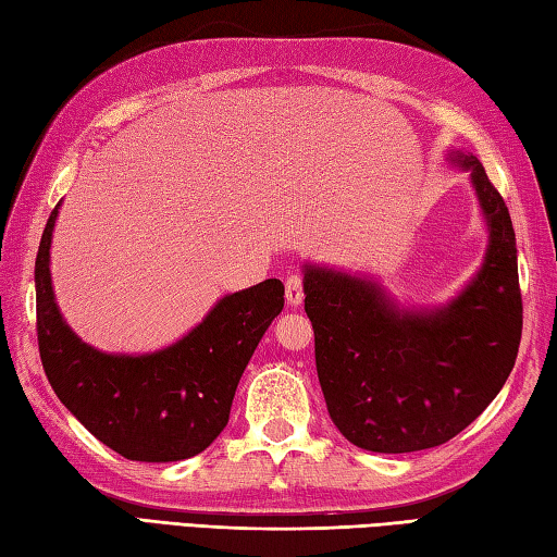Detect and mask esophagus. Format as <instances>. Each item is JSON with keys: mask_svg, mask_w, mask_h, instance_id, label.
I'll list each match as a JSON object with an SVG mask.
<instances>
[{"mask_svg": "<svg viewBox=\"0 0 557 557\" xmlns=\"http://www.w3.org/2000/svg\"><path fill=\"white\" fill-rule=\"evenodd\" d=\"M286 300H288L290 308L300 306V302H302V276H298V274L288 276V281H286Z\"/></svg>", "mask_w": 557, "mask_h": 557, "instance_id": "esophagus-1", "label": "esophagus"}]
</instances>
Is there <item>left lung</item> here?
I'll return each mask as SVG.
<instances>
[{"label": "left lung", "mask_w": 557, "mask_h": 557, "mask_svg": "<svg viewBox=\"0 0 557 557\" xmlns=\"http://www.w3.org/2000/svg\"><path fill=\"white\" fill-rule=\"evenodd\" d=\"M446 160L470 174L487 249L442 306H403L381 281L306 261L302 290L314 363L334 426L354 446L409 454L446 444L495 400L517 361L521 293L505 198L473 152Z\"/></svg>", "instance_id": "obj_1"}]
</instances>
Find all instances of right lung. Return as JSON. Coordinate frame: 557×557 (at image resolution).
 <instances>
[{"label": "right lung", "mask_w": 557, "mask_h": 557, "mask_svg": "<svg viewBox=\"0 0 557 557\" xmlns=\"http://www.w3.org/2000/svg\"><path fill=\"white\" fill-rule=\"evenodd\" d=\"M50 213L36 257L38 349L52 391L84 429L128 460L172 463L201 454L223 432L239 377L283 310V283L230 293L182 339L148 354H109L82 342L58 308Z\"/></svg>", "instance_id": "1"}]
</instances>
